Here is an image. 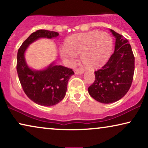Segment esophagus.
<instances>
[{
    "mask_svg": "<svg viewBox=\"0 0 148 148\" xmlns=\"http://www.w3.org/2000/svg\"><path fill=\"white\" fill-rule=\"evenodd\" d=\"M74 72H75V73L77 74V75L84 73V71H83V70H79V69H75L74 70Z\"/></svg>",
    "mask_w": 148,
    "mask_h": 148,
    "instance_id": "1",
    "label": "esophagus"
}]
</instances>
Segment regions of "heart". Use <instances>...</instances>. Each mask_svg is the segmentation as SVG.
Instances as JSON below:
<instances>
[{"mask_svg": "<svg viewBox=\"0 0 148 148\" xmlns=\"http://www.w3.org/2000/svg\"><path fill=\"white\" fill-rule=\"evenodd\" d=\"M112 49V40L106 32L92 31L75 34L67 38L65 47L61 48L60 54L69 65L75 63L77 55L85 65L97 67L108 60Z\"/></svg>", "mask_w": 148, "mask_h": 148, "instance_id": "b5f03b06", "label": "heart"}]
</instances>
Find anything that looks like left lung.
Masks as SVG:
<instances>
[{
  "label": "left lung",
  "mask_w": 148,
  "mask_h": 148,
  "mask_svg": "<svg viewBox=\"0 0 148 148\" xmlns=\"http://www.w3.org/2000/svg\"><path fill=\"white\" fill-rule=\"evenodd\" d=\"M116 38L114 52L108 62L96 71L95 81L88 92L95 100L109 104L116 102L128 92L135 71V57L128 40L110 29Z\"/></svg>",
  "instance_id": "left-lung-1"
}]
</instances>
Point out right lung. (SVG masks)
<instances>
[{"instance_id":"add662e5","label":"right lung","mask_w":148,"mask_h":148,"mask_svg":"<svg viewBox=\"0 0 148 148\" xmlns=\"http://www.w3.org/2000/svg\"><path fill=\"white\" fill-rule=\"evenodd\" d=\"M59 35L58 32L39 29L33 32L18 50L17 71L22 88L30 100L44 106H54L65 96L67 84L74 74L72 69L50 64L42 71H34L26 64L24 52L30 44L40 38L51 39Z\"/></svg>"}]
</instances>
